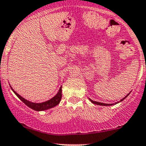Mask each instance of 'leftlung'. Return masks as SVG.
<instances>
[{
  "label": "left lung",
  "instance_id": "8db88e82",
  "mask_svg": "<svg viewBox=\"0 0 146 146\" xmlns=\"http://www.w3.org/2000/svg\"><path fill=\"white\" fill-rule=\"evenodd\" d=\"M129 94H130V92H129V94H128L127 95H126V96H125V98H123V99H121V100L119 102H116L115 104H117V103H119V102H121V101H123V100L125 99V98H126L128 97V95H129ZM90 100V102L92 103H93V104H98V105H102V106H110V105H112V104H104V103H102V102H96V101H93V100H90V99H89Z\"/></svg>",
  "mask_w": 146,
  "mask_h": 146
}]
</instances>
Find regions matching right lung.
<instances>
[{
	"mask_svg": "<svg viewBox=\"0 0 146 146\" xmlns=\"http://www.w3.org/2000/svg\"><path fill=\"white\" fill-rule=\"evenodd\" d=\"M10 88H11L13 92L18 97L19 99H20V100L23 101L26 105L29 107V108L32 109V110H35V111H44V110H48V109L52 108V107H56L57 104H59L60 101H61V97H62V86H61L58 93H57L54 98H51V100H49L46 101L42 103L32 102L28 101L26 99H25V98H23L22 96H20L19 94H17V92L12 88L11 86H10Z\"/></svg>",
	"mask_w": 146,
	"mask_h": 146,
	"instance_id": "obj_1",
	"label": "right lung"
}]
</instances>
